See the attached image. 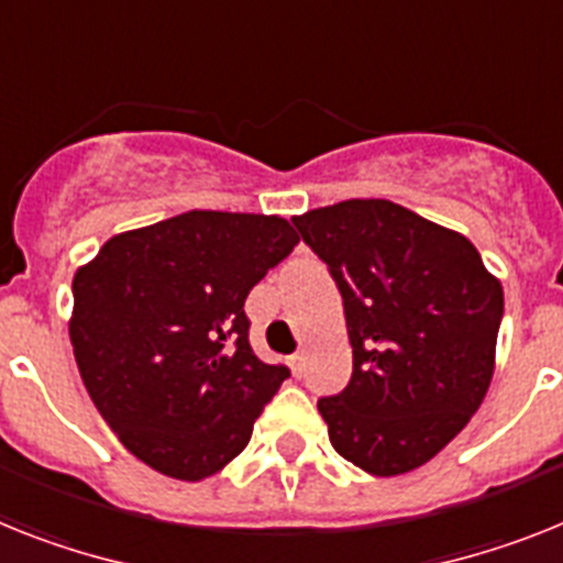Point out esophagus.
I'll list each match as a JSON object with an SVG mask.
<instances>
[{
  "label": "esophagus",
  "mask_w": 563,
  "mask_h": 563,
  "mask_svg": "<svg viewBox=\"0 0 563 563\" xmlns=\"http://www.w3.org/2000/svg\"><path fill=\"white\" fill-rule=\"evenodd\" d=\"M289 366H291V372H295V377L303 375V369H306V354H303V352L291 354V357H289Z\"/></svg>",
  "instance_id": "1"
}]
</instances>
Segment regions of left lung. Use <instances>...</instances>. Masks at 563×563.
I'll list each match as a JSON object with an SVG mask.
<instances>
[{"label": "left lung", "instance_id": "8db88e82", "mask_svg": "<svg viewBox=\"0 0 563 563\" xmlns=\"http://www.w3.org/2000/svg\"><path fill=\"white\" fill-rule=\"evenodd\" d=\"M346 309L352 380L318 404L329 441L375 478L432 461L484 404L504 314L478 249L391 200L291 217Z\"/></svg>", "mask_w": 563, "mask_h": 563}]
</instances>
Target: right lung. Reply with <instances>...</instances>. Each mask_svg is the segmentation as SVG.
Masks as SVG:
<instances>
[{"label": "right lung", "instance_id": "right-lung-1", "mask_svg": "<svg viewBox=\"0 0 563 563\" xmlns=\"http://www.w3.org/2000/svg\"><path fill=\"white\" fill-rule=\"evenodd\" d=\"M297 240L286 217L194 209L113 234L77 268L79 375L151 470L202 481L245 450L289 369L252 352L243 303Z\"/></svg>", "mask_w": 563, "mask_h": 563}]
</instances>
